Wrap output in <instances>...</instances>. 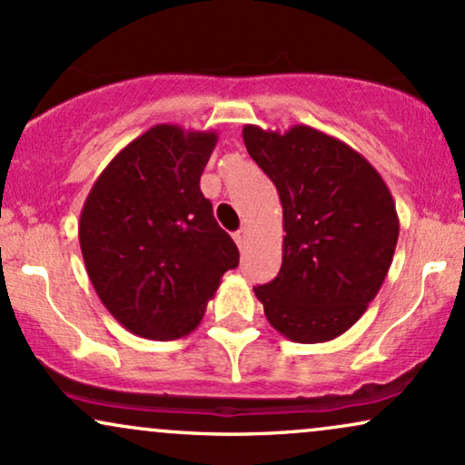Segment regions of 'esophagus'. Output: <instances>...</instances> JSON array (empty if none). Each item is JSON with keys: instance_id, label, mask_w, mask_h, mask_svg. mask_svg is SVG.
Segmentation results:
<instances>
[{"instance_id": "34e87169", "label": "esophagus", "mask_w": 465, "mask_h": 465, "mask_svg": "<svg viewBox=\"0 0 465 465\" xmlns=\"http://www.w3.org/2000/svg\"><path fill=\"white\" fill-rule=\"evenodd\" d=\"M232 237H234V243H237L239 248H245V243H248V231H245V228H242V231L234 232Z\"/></svg>"}]
</instances>
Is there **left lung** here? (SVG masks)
Returning <instances> with one entry per match:
<instances>
[{"instance_id":"1","label":"left lung","mask_w":465,"mask_h":465,"mask_svg":"<svg viewBox=\"0 0 465 465\" xmlns=\"http://www.w3.org/2000/svg\"><path fill=\"white\" fill-rule=\"evenodd\" d=\"M243 143L282 204L281 272L254 287L265 318L292 341L335 340L390 272L401 231L394 198L357 150L311 125H243Z\"/></svg>"}]
</instances>
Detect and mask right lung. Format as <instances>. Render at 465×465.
I'll return each instance as SVG.
<instances>
[{
	"label": "right lung",
	"mask_w": 465,
	"mask_h": 465,
	"mask_svg": "<svg viewBox=\"0 0 465 465\" xmlns=\"http://www.w3.org/2000/svg\"><path fill=\"white\" fill-rule=\"evenodd\" d=\"M215 145L213 130L152 125L86 195L78 223L86 274L104 307L134 335H189L222 276L239 265L237 245L200 191Z\"/></svg>",
	"instance_id": "right-lung-1"
}]
</instances>
